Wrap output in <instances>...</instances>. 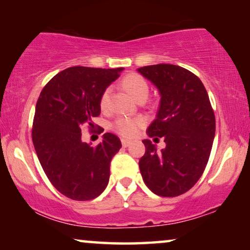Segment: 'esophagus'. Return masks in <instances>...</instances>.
<instances>
[{"label":"esophagus","instance_id":"esophagus-1","mask_svg":"<svg viewBox=\"0 0 250 250\" xmlns=\"http://www.w3.org/2000/svg\"><path fill=\"white\" fill-rule=\"evenodd\" d=\"M121 143H122V146H123V147H127V146H129V145L131 144V141H130V139L122 138V139H121Z\"/></svg>","mask_w":250,"mask_h":250}]
</instances>
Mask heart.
I'll return each instance as SVG.
<instances>
[{
  "label": "heart",
  "mask_w": 250,
  "mask_h": 250,
  "mask_svg": "<svg viewBox=\"0 0 250 250\" xmlns=\"http://www.w3.org/2000/svg\"><path fill=\"white\" fill-rule=\"evenodd\" d=\"M123 88L134 97L136 101L146 99L149 94V85L146 80L141 74L130 73L125 75L122 80ZM109 98H111V88H106L99 99V105L102 109H107L109 106ZM145 125V120L143 118H128V116H119L113 122L112 128L118 134L125 137H132L141 130Z\"/></svg>",
  "instance_id": "obj_1"
}]
</instances>
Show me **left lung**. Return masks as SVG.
I'll return each mask as SVG.
<instances>
[{
    "label": "left lung",
    "mask_w": 250,
    "mask_h": 250,
    "mask_svg": "<svg viewBox=\"0 0 250 250\" xmlns=\"http://www.w3.org/2000/svg\"><path fill=\"white\" fill-rule=\"evenodd\" d=\"M161 95L149 137H162L158 151L144 139L139 169L145 184L160 197H177L194 186L204 174L215 137V114L204 83L188 69L158 64L138 68ZM154 138V139H155Z\"/></svg>",
    "instance_id": "left-lung-1"
}]
</instances>
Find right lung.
<instances>
[{
    "mask_svg": "<svg viewBox=\"0 0 250 250\" xmlns=\"http://www.w3.org/2000/svg\"><path fill=\"white\" fill-rule=\"evenodd\" d=\"M122 69L66 68L46 83L36 103L32 139L39 161L51 184L72 200H92L108 184L112 158L121 142L106 132L103 142L91 146L82 142L81 130L95 127L103 91Z\"/></svg>",
    "mask_w": 250,
    "mask_h": 250,
    "instance_id": "right-lung-1",
    "label": "right lung"
}]
</instances>
